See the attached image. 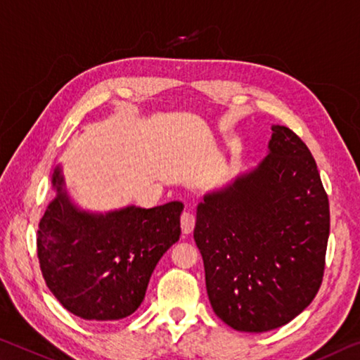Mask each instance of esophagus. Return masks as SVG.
Here are the masks:
<instances>
[{
	"instance_id": "esophagus-1",
	"label": "esophagus",
	"mask_w": 360,
	"mask_h": 360,
	"mask_svg": "<svg viewBox=\"0 0 360 360\" xmlns=\"http://www.w3.org/2000/svg\"><path fill=\"white\" fill-rule=\"evenodd\" d=\"M193 226H195V216L189 211H184V213L181 214V229L182 233H191L193 231Z\"/></svg>"
}]
</instances>
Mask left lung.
Instances as JSON below:
<instances>
[{
  "label": "left lung",
  "instance_id": "1",
  "mask_svg": "<svg viewBox=\"0 0 360 360\" xmlns=\"http://www.w3.org/2000/svg\"><path fill=\"white\" fill-rule=\"evenodd\" d=\"M267 155L197 207L193 238L216 316L238 332L278 328L321 288L330 233L316 160L292 129L272 124Z\"/></svg>",
  "mask_w": 360,
  "mask_h": 360
}]
</instances>
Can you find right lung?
Segmentation results:
<instances>
[{
	"instance_id": "right-lung-1",
	"label": "right lung",
	"mask_w": 360,
	"mask_h": 360,
	"mask_svg": "<svg viewBox=\"0 0 360 360\" xmlns=\"http://www.w3.org/2000/svg\"><path fill=\"white\" fill-rule=\"evenodd\" d=\"M49 202L38 227V259L48 288L84 321H118L144 301L160 258L179 240L182 202L153 208L128 205L96 213L79 208L54 168Z\"/></svg>"
}]
</instances>
